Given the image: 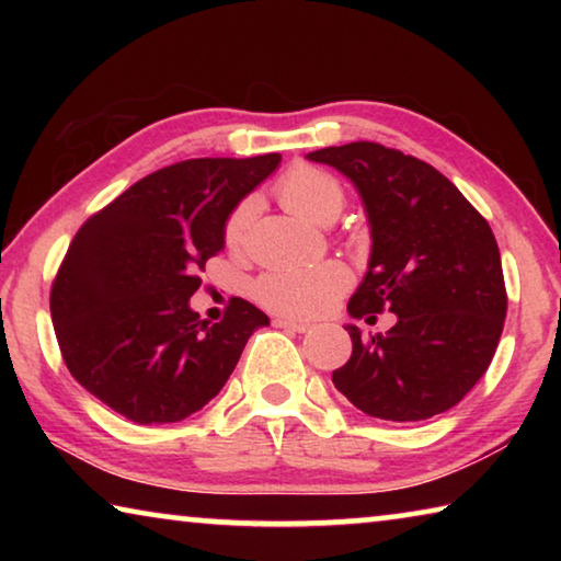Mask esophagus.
Wrapping results in <instances>:
<instances>
[{"mask_svg":"<svg viewBox=\"0 0 561 561\" xmlns=\"http://www.w3.org/2000/svg\"><path fill=\"white\" fill-rule=\"evenodd\" d=\"M274 327L287 329V331H297V334H307V331H311V324H307V321L284 319V317H277V319H274Z\"/></svg>","mask_w":561,"mask_h":561,"instance_id":"1","label":"esophagus"}]
</instances>
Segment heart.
Returning a JSON list of instances; mask_svg holds the SVG:
<instances>
[{
    "mask_svg": "<svg viewBox=\"0 0 561 561\" xmlns=\"http://www.w3.org/2000/svg\"><path fill=\"white\" fill-rule=\"evenodd\" d=\"M274 195L289 213L314 225L334 222L344 210L346 195L334 175L314 165H294L274 185ZM252 203L242 201L227 215L222 240L227 250L240 252L250 230ZM348 287V274L334 262L311 264V267L264 272L252 284V297L274 314L291 319H311L327 311Z\"/></svg>",
    "mask_w": 561,
    "mask_h": 561,
    "instance_id": "b5f03b06",
    "label": "heart"
}]
</instances>
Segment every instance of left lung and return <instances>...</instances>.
<instances>
[{
  "instance_id": "8db88e82",
  "label": "left lung",
  "mask_w": 561,
  "mask_h": 561,
  "mask_svg": "<svg viewBox=\"0 0 561 561\" xmlns=\"http://www.w3.org/2000/svg\"><path fill=\"white\" fill-rule=\"evenodd\" d=\"M309 160L351 178L371 222V262L348 314L388 334L360 336L331 381L358 411L425 421L460 403L488 371L507 314L500 250L490 225L425 160L371 140L321 148Z\"/></svg>"
}]
</instances>
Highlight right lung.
I'll list each match as a JSON object with an SVG mask.
<instances>
[{
	"instance_id": "obj_1",
	"label": "right lung",
	"mask_w": 561,
	"mask_h": 561,
	"mask_svg": "<svg viewBox=\"0 0 561 561\" xmlns=\"http://www.w3.org/2000/svg\"><path fill=\"white\" fill-rule=\"evenodd\" d=\"M279 153L190 158L140 178L93 213L51 282L64 364L89 393L133 423H178L220 393L267 314L232 297L207 324L190 309L197 270L225 247L234 205Z\"/></svg>"
}]
</instances>
